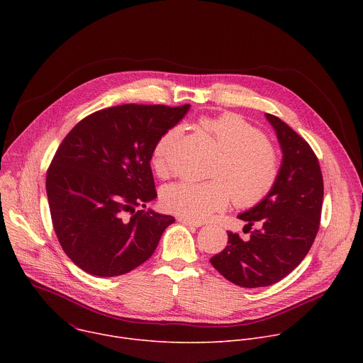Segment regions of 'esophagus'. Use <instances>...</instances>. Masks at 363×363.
Instances as JSON below:
<instances>
[{
    "mask_svg": "<svg viewBox=\"0 0 363 363\" xmlns=\"http://www.w3.org/2000/svg\"><path fill=\"white\" fill-rule=\"evenodd\" d=\"M178 221L179 223H182L184 225H189V227H202L203 225V223L202 221H194V220H188V218H178Z\"/></svg>",
    "mask_w": 363,
    "mask_h": 363,
    "instance_id": "obj_1",
    "label": "esophagus"
}]
</instances>
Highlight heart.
Instances as JSON below:
<instances>
[{
    "instance_id": "b5f03b06",
    "label": "heart",
    "mask_w": 363,
    "mask_h": 363,
    "mask_svg": "<svg viewBox=\"0 0 363 363\" xmlns=\"http://www.w3.org/2000/svg\"><path fill=\"white\" fill-rule=\"evenodd\" d=\"M201 126L221 152L211 171L217 181H179L167 185L161 192L165 208L182 218L201 221L225 208L231 195L242 206L262 201L279 175L277 153L264 135L231 113L203 119ZM179 135L181 128H171L153 147L152 167L160 177L169 171L171 150Z\"/></svg>"
}]
</instances>
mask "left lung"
<instances>
[{
    "mask_svg": "<svg viewBox=\"0 0 363 363\" xmlns=\"http://www.w3.org/2000/svg\"><path fill=\"white\" fill-rule=\"evenodd\" d=\"M264 116L281 149L276 184L238 214L247 223L244 231L255 225L250 238L228 233V245L210 258L220 274L245 289L272 286L303 262L316 238L323 202L322 171L312 147L281 119Z\"/></svg>",
    "mask_w": 363,
    "mask_h": 363,
    "instance_id": "left-lung-1",
    "label": "left lung"
}]
</instances>
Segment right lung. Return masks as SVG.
I'll return each instance as SVG.
<instances>
[{
    "label": "right lung",
    "mask_w": 363,
    "mask_h": 363,
    "mask_svg": "<svg viewBox=\"0 0 363 363\" xmlns=\"http://www.w3.org/2000/svg\"><path fill=\"white\" fill-rule=\"evenodd\" d=\"M191 105H122L80 121L59 146L45 189L70 260L97 277L132 272L153 254L171 216L136 206L157 198L150 160L158 139Z\"/></svg>",
    "instance_id": "add662e5"
}]
</instances>
